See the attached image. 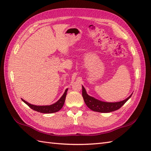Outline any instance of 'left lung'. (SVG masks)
Masks as SVG:
<instances>
[{
	"label": "left lung",
	"instance_id": "obj_1",
	"mask_svg": "<svg viewBox=\"0 0 151 151\" xmlns=\"http://www.w3.org/2000/svg\"><path fill=\"white\" fill-rule=\"evenodd\" d=\"M132 94L129 98H127L126 99L123 100L122 101L116 103L103 102L99 101V100L88 96L86 93L85 88L83 87V86H82V96L83 99H84L85 104L90 109H91L93 111L98 112L107 113L118 110L128 101V99L131 97Z\"/></svg>",
	"mask_w": 151,
	"mask_h": 151
}]
</instances>
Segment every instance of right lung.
Listing matches in <instances>:
<instances>
[{"mask_svg":"<svg viewBox=\"0 0 151 151\" xmlns=\"http://www.w3.org/2000/svg\"><path fill=\"white\" fill-rule=\"evenodd\" d=\"M67 90H68V89H66L64 94L62 96V97L59 99V100H58V101L56 103H55L54 104H53V105H49V106H36L26 102L24 99H22V100L26 104V105L29 106L30 108L33 109V110H35V111L41 112V113H45V114L54 113L56 112H58L59 110H61L62 109V107L63 106V105H64Z\"/></svg>","mask_w":151,"mask_h":151,"instance_id":"1","label":"right lung"}]
</instances>
